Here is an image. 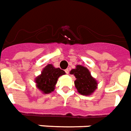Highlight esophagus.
Returning a JSON list of instances; mask_svg holds the SVG:
<instances>
[{"label":"esophagus","mask_w":131,"mask_h":131,"mask_svg":"<svg viewBox=\"0 0 131 131\" xmlns=\"http://www.w3.org/2000/svg\"><path fill=\"white\" fill-rule=\"evenodd\" d=\"M65 72H66V73L67 74H68V73H69V69H68V68L66 69V70H65Z\"/></svg>","instance_id":"obj_1"}]
</instances>
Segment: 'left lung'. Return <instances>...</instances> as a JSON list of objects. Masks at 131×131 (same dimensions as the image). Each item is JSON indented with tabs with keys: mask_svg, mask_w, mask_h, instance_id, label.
Listing matches in <instances>:
<instances>
[{
	"mask_svg": "<svg viewBox=\"0 0 131 131\" xmlns=\"http://www.w3.org/2000/svg\"><path fill=\"white\" fill-rule=\"evenodd\" d=\"M70 73L75 77L74 81L75 88L79 93L89 95L97 88V81L92 77L88 68L82 66H77L76 68L71 70Z\"/></svg>",
	"mask_w": 131,
	"mask_h": 131,
	"instance_id": "8db88e82",
	"label": "left lung"
}]
</instances>
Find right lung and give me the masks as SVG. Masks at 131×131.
<instances>
[{
    "mask_svg": "<svg viewBox=\"0 0 131 131\" xmlns=\"http://www.w3.org/2000/svg\"><path fill=\"white\" fill-rule=\"evenodd\" d=\"M66 73L60 68H56L51 64H48L41 73V75L36 78L37 87L44 93L53 91L59 76Z\"/></svg>",
    "mask_w": 131,
    "mask_h": 131,
    "instance_id": "add662e5",
    "label": "right lung"
}]
</instances>
